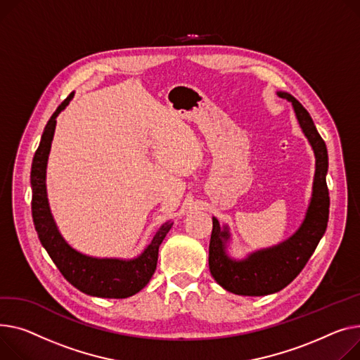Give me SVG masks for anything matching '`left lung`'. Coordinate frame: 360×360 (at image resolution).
Masks as SVG:
<instances>
[{
  "label": "left lung",
  "mask_w": 360,
  "mask_h": 360,
  "mask_svg": "<svg viewBox=\"0 0 360 360\" xmlns=\"http://www.w3.org/2000/svg\"><path fill=\"white\" fill-rule=\"evenodd\" d=\"M278 97L292 104L298 124L316 156L313 194L298 230L286 240L272 248L249 253L243 259L229 255L230 230L212 217L208 266L212 278L220 286L236 295L260 297L281 291L291 283L314 253L327 229L330 197L326 182L328 155L326 143L319 134L313 118L291 94L278 91Z\"/></svg>",
  "instance_id": "obj_1"
}]
</instances>
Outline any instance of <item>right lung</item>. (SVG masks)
<instances>
[{
    "label": "right lung",
    "instance_id": "add662e5",
    "mask_svg": "<svg viewBox=\"0 0 360 360\" xmlns=\"http://www.w3.org/2000/svg\"><path fill=\"white\" fill-rule=\"evenodd\" d=\"M75 92L56 108L47 122L40 145L32 163V215L41 246L49 253L63 278L81 292L100 298H127L141 291L155 274L159 246L172 227V221L162 224L150 243L133 259L94 257L72 248L60 234L52 215L46 189V169L56 129V117L68 107Z\"/></svg>",
    "mask_w": 360,
    "mask_h": 360
}]
</instances>
